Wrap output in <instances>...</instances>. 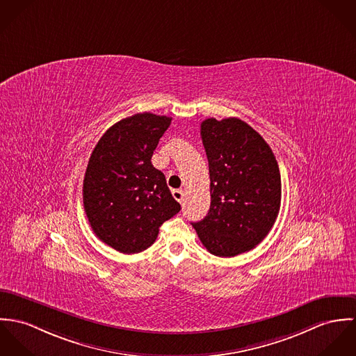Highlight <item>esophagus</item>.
<instances>
[{"label":"esophagus","mask_w":356,"mask_h":356,"mask_svg":"<svg viewBox=\"0 0 356 356\" xmlns=\"http://www.w3.org/2000/svg\"><path fill=\"white\" fill-rule=\"evenodd\" d=\"M172 195H173V197H175L177 202L183 203V200H184V193H183V190H173V191H172Z\"/></svg>","instance_id":"obj_1"}]
</instances>
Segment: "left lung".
<instances>
[{
    "instance_id": "left-lung-1",
    "label": "left lung",
    "mask_w": 356,
    "mask_h": 356,
    "mask_svg": "<svg viewBox=\"0 0 356 356\" xmlns=\"http://www.w3.org/2000/svg\"><path fill=\"white\" fill-rule=\"evenodd\" d=\"M200 136L211 202L207 216L193 227L209 252L235 257L259 244L276 222L278 163L265 139L236 118L202 121Z\"/></svg>"
}]
</instances>
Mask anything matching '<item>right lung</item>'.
<instances>
[{
  "instance_id": "1",
  "label": "right lung",
  "mask_w": 356,
  "mask_h": 356,
  "mask_svg": "<svg viewBox=\"0 0 356 356\" xmlns=\"http://www.w3.org/2000/svg\"><path fill=\"white\" fill-rule=\"evenodd\" d=\"M172 118L149 112L120 120L94 147L83 204L94 234L122 254L149 248L159 227L180 211L163 173L152 163Z\"/></svg>"
}]
</instances>
